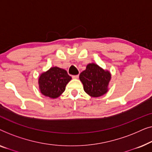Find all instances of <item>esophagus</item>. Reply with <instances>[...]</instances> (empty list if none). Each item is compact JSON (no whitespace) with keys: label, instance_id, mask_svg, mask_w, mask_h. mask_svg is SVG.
<instances>
[{"label":"esophagus","instance_id":"1","mask_svg":"<svg viewBox=\"0 0 152 152\" xmlns=\"http://www.w3.org/2000/svg\"><path fill=\"white\" fill-rule=\"evenodd\" d=\"M78 77H79L78 75H73V76H72V78H73V79H78Z\"/></svg>","mask_w":152,"mask_h":152}]
</instances>
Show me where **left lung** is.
Instances as JSON below:
<instances>
[{
  "label": "left lung",
  "instance_id": "obj_1",
  "mask_svg": "<svg viewBox=\"0 0 152 152\" xmlns=\"http://www.w3.org/2000/svg\"><path fill=\"white\" fill-rule=\"evenodd\" d=\"M80 80L84 86V90L92 97H99L109 91L111 74L97 64L91 63L86 66V70L80 75Z\"/></svg>",
  "mask_w": 152,
  "mask_h": 152
}]
</instances>
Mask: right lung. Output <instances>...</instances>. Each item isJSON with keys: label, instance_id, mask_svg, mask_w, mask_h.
Instances as JSON below:
<instances>
[{"label": "right lung", "instance_id": "right-lung-1", "mask_svg": "<svg viewBox=\"0 0 152 152\" xmlns=\"http://www.w3.org/2000/svg\"><path fill=\"white\" fill-rule=\"evenodd\" d=\"M71 79L66 70L57 66L51 67L39 76V90L45 97L56 99L64 92L66 85Z\"/></svg>", "mask_w": 152, "mask_h": 152}]
</instances>
